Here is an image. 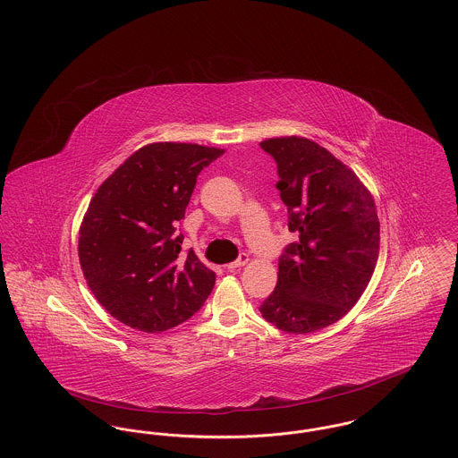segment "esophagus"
<instances>
[{
	"mask_svg": "<svg viewBox=\"0 0 458 458\" xmlns=\"http://www.w3.org/2000/svg\"><path fill=\"white\" fill-rule=\"evenodd\" d=\"M249 262V256L247 254H242L237 261L230 262V264H226V269L228 271H233V269H237V267H242V266H245Z\"/></svg>",
	"mask_w": 458,
	"mask_h": 458,
	"instance_id": "obj_1",
	"label": "esophagus"
}]
</instances>
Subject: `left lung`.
I'll use <instances>...</instances> for the list:
<instances>
[{"label": "left lung", "instance_id": "left-lung-1", "mask_svg": "<svg viewBox=\"0 0 458 458\" xmlns=\"http://www.w3.org/2000/svg\"><path fill=\"white\" fill-rule=\"evenodd\" d=\"M278 165L276 189L299 242L284 249L262 318L286 333L319 331L342 319L364 293L379 254V219L355 172L310 139L262 140Z\"/></svg>", "mask_w": 458, "mask_h": 458}]
</instances>
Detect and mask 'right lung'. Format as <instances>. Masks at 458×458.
<instances>
[{
	"mask_svg": "<svg viewBox=\"0 0 458 458\" xmlns=\"http://www.w3.org/2000/svg\"><path fill=\"white\" fill-rule=\"evenodd\" d=\"M225 149L153 142L99 185L79 230V261L90 292L127 327L159 333L192 318L216 275L194 250L180 254L185 216L200 174Z\"/></svg>",
	"mask_w": 458,
	"mask_h": 458,
	"instance_id": "obj_1",
	"label": "right lung"
}]
</instances>
